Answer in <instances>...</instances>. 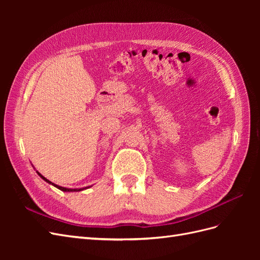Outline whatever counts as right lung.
<instances>
[{
  "label": "right lung",
  "instance_id": "obj_1",
  "mask_svg": "<svg viewBox=\"0 0 260 260\" xmlns=\"http://www.w3.org/2000/svg\"><path fill=\"white\" fill-rule=\"evenodd\" d=\"M38 172V171H37ZM38 175L39 176H40L44 181H46V182H48V183H50V184H52V185H54L55 187H57V188H59V190L60 191H64V192H78V191H82L83 190V188H67V187H62V186H59V185H57V184H54V183H52L51 182V181H49L48 179H46V178H44L41 174H39V172H38Z\"/></svg>",
  "mask_w": 260,
  "mask_h": 260
}]
</instances>
